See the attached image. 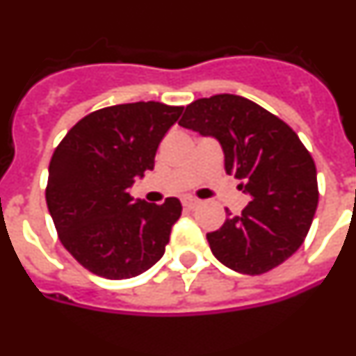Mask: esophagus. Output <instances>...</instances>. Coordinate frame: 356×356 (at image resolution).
Returning a JSON list of instances; mask_svg holds the SVG:
<instances>
[{
  "mask_svg": "<svg viewBox=\"0 0 356 356\" xmlns=\"http://www.w3.org/2000/svg\"><path fill=\"white\" fill-rule=\"evenodd\" d=\"M197 205H200V201L193 200V197H185V200H184V207H185V209L193 210V209H196Z\"/></svg>",
  "mask_w": 356,
  "mask_h": 356,
  "instance_id": "obj_1",
  "label": "esophagus"
}]
</instances>
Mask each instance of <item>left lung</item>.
<instances>
[{
	"instance_id": "1",
	"label": "left lung",
	"mask_w": 356,
	"mask_h": 356,
	"mask_svg": "<svg viewBox=\"0 0 356 356\" xmlns=\"http://www.w3.org/2000/svg\"><path fill=\"white\" fill-rule=\"evenodd\" d=\"M178 124L216 137L225 169L251 201L217 232L207 234L213 257L242 275H264L298 251L319 201L312 155L275 114L235 94L187 105Z\"/></svg>"
}]
</instances>
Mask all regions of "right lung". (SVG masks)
<instances>
[{
    "mask_svg": "<svg viewBox=\"0 0 356 356\" xmlns=\"http://www.w3.org/2000/svg\"><path fill=\"white\" fill-rule=\"evenodd\" d=\"M184 106L124 103L85 115L56 146L46 203L80 266L108 280L143 275L162 259L181 203L135 201L128 188L155 168L160 140Z\"/></svg>",
    "mask_w": 356,
    "mask_h": 356,
    "instance_id": "add662e5",
    "label": "right lung"
}]
</instances>
